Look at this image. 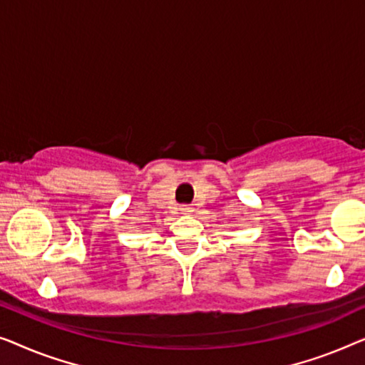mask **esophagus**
Returning <instances> with one entry per match:
<instances>
[{"label":"esophagus","instance_id":"esophagus-1","mask_svg":"<svg viewBox=\"0 0 365 365\" xmlns=\"http://www.w3.org/2000/svg\"><path fill=\"white\" fill-rule=\"evenodd\" d=\"M180 212L183 213V215H190L193 212V208L190 207V205H182V208H180Z\"/></svg>","mask_w":365,"mask_h":365}]
</instances>
